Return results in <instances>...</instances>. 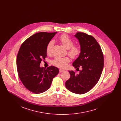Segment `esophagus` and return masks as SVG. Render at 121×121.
Returning <instances> with one entry per match:
<instances>
[{
	"instance_id": "esophagus-1",
	"label": "esophagus",
	"mask_w": 121,
	"mask_h": 121,
	"mask_svg": "<svg viewBox=\"0 0 121 121\" xmlns=\"http://www.w3.org/2000/svg\"><path fill=\"white\" fill-rule=\"evenodd\" d=\"M59 71H60V72H64V71H65V70H64L62 69H60V70H59Z\"/></svg>"
}]
</instances>
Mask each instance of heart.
Masks as SVG:
<instances>
[{"instance_id": "obj_1", "label": "heart", "mask_w": 121, "mask_h": 121, "mask_svg": "<svg viewBox=\"0 0 121 121\" xmlns=\"http://www.w3.org/2000/svg\"><path fill=\"white\" fill-rule=\"evenodd\" d=\"M61 44L68 49V53L73 59H76L80 55L82 49L80 46H73V40L68 35L63 34L60 36L59 39ZM54 44L53 40L50 41L47 46V52L48 54H51L52 49ZM70 62L69 57H56L52 60V64L58 68L64 69L67 67Z\"/></svg>"}]
</instances>
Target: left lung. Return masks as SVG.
Masks as SVG:
<instances>
[{
    "instance_id": "1",
    "label": "left lung",
    "mask_w": 121,
    "mask_h": 121,
    "mask_svg": "<svg viewBox=\"0 0 121 121\" xmlns=\"http://www.w3.org/2000/svg\"><path fill=\"white\" fill-rule=\"evenodd\" d=\"M74 36L79 40L82 52L73 66L76 70L80 67L82 70L79 73L69 71L70 77L65 85L70 91L81 95L88 92L99 81L104 68V54L99 44L91 35L78 32Z\"/></svg>"
}]
</instances>
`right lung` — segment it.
<instances>
[{
	"mask_svg": "<svg viewBox=\"0 0 121 121\" xmlns=\"http://www.w3.org/2000/svg\"><path fill=\"white\" fill-rule=\"evenodd\" d=\"M56 32H39L29 37L21 45L17 57L18 77L24 86L35 94L45 92L51 86L59 69L39 65L47 57V46Z\"/></svg>",
	"mask_w": 121,
	"mask_h": 121,
	"instance_id": "obj_1",
	"label": "right lung"
}]
</instances>
